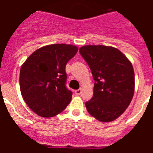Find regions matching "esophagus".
Here are the masks:
<instances>
[{
	"label": "esophagus",
	"instance_id": "1",
	"mask_svg": "<svg viewBox=\"0 0 153 153\" xmlns=\"http://www.w3.org/2000/svg\"><path fill=\"white\" fill-rule=\"evenodd\" d=\"M82 89H79V90H76V91H74V93H75L76 95H80V94H82Z\"/></svg>",
	"mask_w": 153,
	"mask_h": 153
}]
</instances>
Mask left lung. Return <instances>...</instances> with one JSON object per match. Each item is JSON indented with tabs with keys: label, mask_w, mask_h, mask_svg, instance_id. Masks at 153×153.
I'll use <instances>...</instances> for the list:
<instances>
[{
	"label": "left lung",
	"mask_w": 153,
	"mask_h": 153,
	"mask_svg": "<svg viewBox=\"0 0 153 153\" xmlns=\"http://www.w3.org/2000/svg\"><path fill=\"white\" fill-rule=\"evenodd\" d=\"M79 52L91 68L94 79V95L86 102L87 111L102 122L114 121L133 99L134 71L123 53L113 47L86 45Z\"/></svg>",
	"instance_id": "left-lung-1"
}]
</instances>
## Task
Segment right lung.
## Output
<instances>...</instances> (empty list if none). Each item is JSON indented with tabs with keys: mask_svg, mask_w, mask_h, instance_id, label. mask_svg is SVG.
<instances>
[{
	"mask_svg": "<svg viewBox=\"0 0 153 153\" xmlns=\"http://www.w3.org/2000/svg\"><path fill=\"white\" fill-rule=\"evenodd\" d=\"M77 51L74 45L51 44L37 49L21 66L20 92L27 106L39 116H56L71 100L65 68Z\"/></svg>",
	"mask_w": 153,
	"mask_h": 153,
	"instance_id": "right-lung-1",
	"label": "right lung"
}]
</instances>
